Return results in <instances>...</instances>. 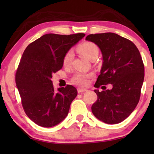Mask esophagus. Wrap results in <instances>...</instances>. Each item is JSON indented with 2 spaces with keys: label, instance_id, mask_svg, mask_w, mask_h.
<instances>
[{
  "label": "esophagus",
  "instance_id": "esophagus-1",
  "mask_svg": "<svg viewBox=\"0 0 154 154\" xmlns=\"http://www.w3.org/2000/svg\"><path fill=\"white\" fill-rule=\"evenodd\" d=\"M77 90H78V92H79V93H82V92H84L87 91V90L82 89V88H78Z\"/></svg>",
  "mask_w": 154,
  "mask_h": 154
}]
</instances>
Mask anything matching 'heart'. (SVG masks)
Masks as SVG:
<instances>
[{
    "instance_id": "obj_1",
    "label": "heart",
    "mask_w": 154,
    "mask_h": 154,
    "mask_svg": "<svg viewBox=\"0 0 154 154\" xmlns=\"http://www.w3.org/2000/svg\"><path fill=\"white\" fill-rule=\"evenodd\" d=\"M78 49L82 54L87 57L90 60L94 57H97L99 54V48L95 43L90 41H85L80 44ZM73 58V50H69L63 57V64L64 66H69L72 62ZM92 76V74H88L83 72H78L73 75L71 79L73 83L79 86H86L89 83L90 79Z\"/></svg>"
}]
</instances>
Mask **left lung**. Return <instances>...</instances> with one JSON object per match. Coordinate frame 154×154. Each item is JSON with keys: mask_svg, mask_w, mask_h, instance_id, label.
I'll list each match as a JSON object with an SVG mask.
<instances>
[{"mask_svg": "<svg viewBox=\"0 0 154 154\" xmlns=\"http://www.w3.org/2000/svg\"><path fill=\"white\" fill-rule=\"evenodd\" d=\"M87 41L100 48L103 57L101 74L94 87L111 84V90H95L97 100L92 106L97 119L108 124L121 123L140 101L144 66L140 51L131 41L113 33L90 34ZM104 87V86H103Z\"/></svg>", "mask_w": 154, "mask_h": 154, "instance_id": "obj_1", "label": "left lung"}]
</instances>
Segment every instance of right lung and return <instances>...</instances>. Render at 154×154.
<instances>
[{"label":"right lung","mask_w":154,"mask_h":154,"mask_svg":"<svg viewBox=\"0 0 154 154\" xmlns=\"http://www.w3.org/2000/svg\"><path fill=\"white\" fill-rule=\"evenodd\" d=\"M85 33H48L29 44L15 74L23 109L29 119L41 127L57 125L68 114L77 90L71 85L54 91L52 73L63 66V57Z\"/></svg>","instance_id":"add662e5"}]
</instances>
